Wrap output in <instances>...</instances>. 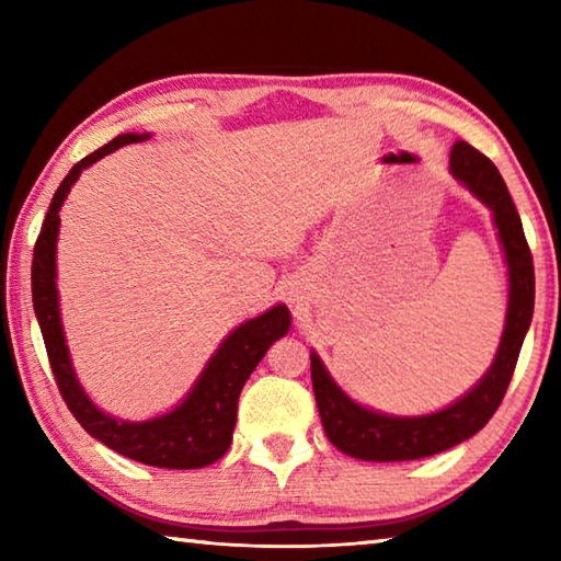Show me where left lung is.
<instances>
[{
	"instance_id": "8db88e82",
	"label": "left lung",
	"mask_w": 561,
	"mask_h": 561,
	"mask_svg": "<svg viewBox=\"0 0 561 561\" xmlns=\"http://www.w3.org/2000/svg\"><path fill=\"white\" fill-rule=\"evenodd\" d=\"M450 170L495 215L500 242L510 267L507 319L495 364L458 403L431 415L393 417L374 413L351 401L331 381L319 356L311 354V383H314L321 425H324L327 438L351 458L374 462L417 460L472 438L495 415L507 393L512 374H515L522 341H525L531 311H535V267H531L527 237L505 180L488 156H482L478 148L465 140H458L450 153Z\"/></svg>"
}]
</instances>
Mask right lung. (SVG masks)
<instances>
[{"label":"right lung","mask_w":561,"mask_h":561,"mask_svg":"<svg viewBox=\"0 0 561 561\" xmlns=\"http://www.w3.org/2000/svg\"><path fill=\"white\" fill-rule=\"evenodd\" d=\"M148 136L123 133L91 156L79 160L69 175L61 180L46 213L42 232L34 244L32 260V301L36 319H39L42 336L49 356L54 381L59 386L64 403L69 405L81 428L93 438L108 445L111 450L126 455L130 460L153 465V468L193 470L205 468L220 460L232 443V431L237 421V398L250 374L257 368L262 356L274 341L289 331L287 307H274L262 317L247 321L234 329L222 341L217 354L205 366L203 376L190 396L175 411H170L146 423H126L101 413L83 393L71 368L69 348H66L61 319H59V294H56V234H59V210L69 195L71 185L79 180L81 170L96 163L103 156L113 153L121 146L138 144Z\"/></svg>","instance_id":"right-lung-1"}]
</instances>
